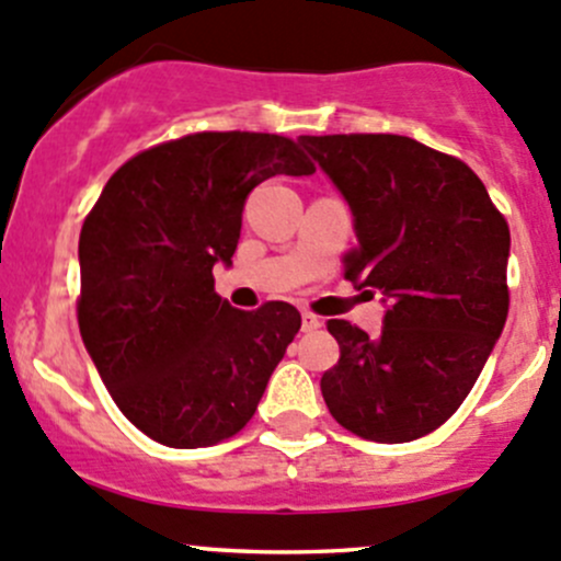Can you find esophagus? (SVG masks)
<instances>
[{"label":"esophagus","mask_w":561,"mask_h":561,"mask_svg":"<svg viewBox=\"0 0 561 561\" xmlns=\"http://www.w3.org/2000/svg\"><path fill=\"white\" fill-rule=\"evenodd\" d=\"M322 325V320H320V317H317V314H312V312H304L301 314V328H304V331H317V328H320Z\"/></svg>","instance_id":"34e87169"}]
</instances>
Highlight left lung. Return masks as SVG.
I'll return each mask as SVG.
<instances>
[{
    "label": "left lung",
    "mask_w": 561,
    "mask_h": 561,
    "mask_svg": "<svg viewBox=\"0 0 561 561\" xmlns=\"http://www.w3.org/2000/svg\"><path fill=\"white\" fill-rule=\"evenodd\" d=\"M355 217L344 279L386 293L371 339L328 320L339 364L320 380L328 410L371 443L443 426L483 371L507 320L511 228L467 162L404 135H301Z\"/></svg>",
    "instance_id": "left-lung-1"
}]
</instances>
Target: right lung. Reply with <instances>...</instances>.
<instances>
[{"instance_id": "1", "label": "right lung", "mask_w": 561, "mask_h": 561, "mask_svg": "<svg viewBox=\"0 0 561 561\" xmlns=\"http://www.w3.org/2000/svg\"><path fill=\"white\" fill-rule=\"evenodd\" d=\"M279 173H314L285 135H184L124 162L83 219L78 328L111 399L154 443L239 434L301 328L290 304L244 312L214 290L247 195Z\"/></svg>"}]
</instances>
